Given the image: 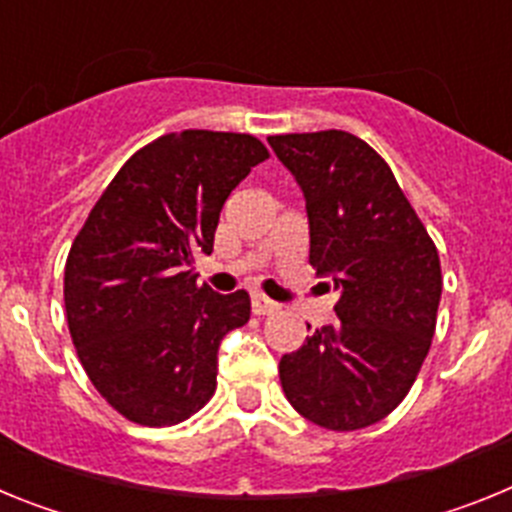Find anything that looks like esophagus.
<instances>
[{"mask_svg":"<svg viewBox=\"0 0 512 512\" xmlns=\"http://www.w3.org/2000/svg\"><path fill=\"white\" fill-rule=\"evenodd\" d=\"M251 307H253V312H256V315H271V312L279 310L277 302L269 300L266 295H259V292L251 297Z\"/></svg>","mask_w":512,"mask_h":512,"instance_id":"1","label":"esophagus"}]
</instances>
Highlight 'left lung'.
Listing matches in <instances>:
<instances>
[{"instance_id": "8db88e82", "label": "left lung", "mask_w": 512, "mask_h": 512, "mask_svg": "<svg viewBox=\"0 0 512 512\" xmlns=\"http://www.w3.org/2000/svg\"><path fill=\"white\" fill-rule=\"evenodd\" d=\"M269 146L305 197L310 264L338 292V323L284 354L279 382L320 428H366L400 405L428 356L438 251L390 166L361 138L320 130L271 135Z\"/></svg>"}]
</instances>
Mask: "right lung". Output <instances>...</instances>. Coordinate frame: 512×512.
<instances>
[{"mask_svg": "<svg viewBox=\"0 0 512 512\" xmlns=\"http://www.w3.org/2000/svg\"><path fill=\"white\" fill-rule=\"evenodd\" d=\"M266 158L253 135H161L76 235L63 271L71 338L99 395L133 423H182L215 392L220 341L248 323L251 300L197 287L192 264L212 253L228 194Z\"/></svg>", "mask_w": 512, "mask_h": 512, "instance_id": "right-lung-1", "label": "right lung"}]
</instances>
